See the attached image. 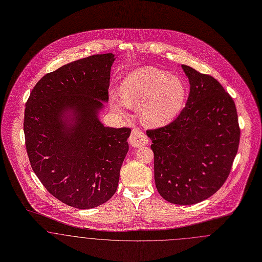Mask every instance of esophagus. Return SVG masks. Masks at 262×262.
Returning a JSON list of instances; mask_svg holds the SVG:
<instances>
[{
	"label": "esophagus",
	"instance_id": "esophagus-1",
	"mask_svg": "<svg viewBox=\"0 0 262 262\" xmlns=\"http://www.w3.org/2000/svg\"><path fill=\"white\" fill-rule=\"evenodd\" d=\"M129 143L133 146L136 147H140L143 145H146L147 143V137L145 136V133L141 129H139L138 127H135L132 130L130 137H129Z\"/></svg>",
	"mask_w": 262,
	"mask_h": 262
}]
</instances>
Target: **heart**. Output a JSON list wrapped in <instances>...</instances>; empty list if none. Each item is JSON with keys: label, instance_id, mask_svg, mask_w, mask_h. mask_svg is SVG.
Segmentation results:
<instances>
[{"label": "heart", "instance_id": "heart-1", "mask_svg": "<svg viewBox=\"0 0 262 262\" xmlns=\"http://www.w3.org/2000/svg\"><path fill=\"white\" fill-rule=\"evenodd\" d=\"M120 91L122 98L113 95L114 104L118 107L143 106L142 117L150 126L171 121L181 111L186 96V88L178 77L150 66L129 73Z\"/></svg>", "mask_w": 262, "mask_h": 262}]
</instances>
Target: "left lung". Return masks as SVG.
<instances>
[{"mask_svg":"<svg viewBox=\"0 0 262 262\" xmlns=\"http://www.w3.org/2000/svg\"><path fill=\"white\" fill-rule=\"evenodd\" d=\"M189 78L185 107L172 122L147 129L156 187L168 202L199 203L226 182L240 127L232 97L211 75L182 65Z\"/></svg>","mask_w":262,"mask_h":262,"instance_id":"obj_1","label":"left lung"}]
</instances>
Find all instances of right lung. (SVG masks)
Returning <instances> with one entry per match:
<instances>
[{
    "instance_id": "1",
    "label": "right lung",
    "mask_w": 262,
    "mask_h": 262,
    "mask_svg": "<svg viewBox=\"0 0 262 262\" xmlns=\"http://www.w3.org/2000/svg\"><path fill=\"white\" fill-rule=\"evenodd\" d=\"M113 53L61 66L32 89L24 115L30 165L47 191L62 203L90 209L117 191L128 151L129 127H105L98 119L108 100ZM74 114L66 125L64 115Z\"/></svg>"
}]
</instances>
